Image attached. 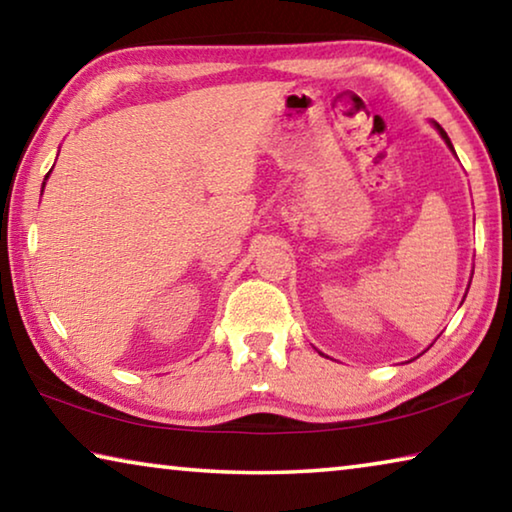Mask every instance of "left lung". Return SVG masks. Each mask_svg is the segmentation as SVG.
Segmentation results:
<instances>
[{
  "label": "left lung",
  "instance_id": "8db88e82",
  "mask_svg": "<svg viewBox=\"0 0 512 512\" xmlns=\"http://www.w3.org/2000/svg\"><path fill=\"white\" fill-rule=\"evenodd\" d=\"M433 126H436V131L440 133V137H443V140H445V144L449 146V149H452V151H454V146H452V142H449V137H447V133L443 131V128H440V124H433Z\"/></svg>",
  "mask_w": 512,
  "mask_h": 512
}]
</instances>
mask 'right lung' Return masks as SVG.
Segmentation results:
<instances>
[{
	"instance_id": "right-lung-1",
	"label": "right lung",
	"mask_w": 512,
	"mask_h": 512,
	"mask_svg": "<svg viewBox=\"0 0 512 512\" xmlns=\"http://www.w3.org/2000/svg\"><path fill=\"white\" fill-rule=\"evenodd\" d=\"M49 173H51V171H49ZM49 173H47V176H45V180H47V178H49ZM42 187H45V183H42Z\"/></svg>"
}]
</instances>
